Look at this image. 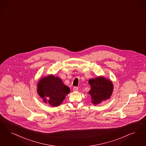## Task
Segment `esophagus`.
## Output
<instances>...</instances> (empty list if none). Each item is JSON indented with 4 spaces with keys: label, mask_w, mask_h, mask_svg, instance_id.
<instances>
[{
    "label": "esophagus",
    "mask_w": 146,
    "mask_h": 146,
    "mask_svg": "<svg viewBox=\"0 0 146 146\" xmlns=\"http://www.w3.org/2000/svg\"><path fill=\"white\" fill-rule=\"evenodd\" d=\"M73 91H77L78 90V88L76 86H74L73 88Z\"/></svg>",
    "instance_id": "esophagus-1"
}]
</instances>
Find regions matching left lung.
<instances>
[{"label":"left lung","instance_id":"obj_1","mask_svg":"<svg viewBox=\"0 0 146 146\" xmlns=\"http://www.w3.org/2000/svg\"><path fill=\"white\" fill-rule=\"evenodd\" d=\"M88 82L91 87L88 94L94 104H98L110 98L113 91V84L110 80L104 77H97L94 79H90Z\"/></svg>","mask_w":146,"mask_h":146}]
</instances>
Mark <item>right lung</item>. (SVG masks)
Here are the masks:
<instances>
[{
    "mask_svg": "<svg viewBox=\"0 0 146 146\" xmlns=\"http://www.w3.org/2000/svg\"><path fill=\"white\" fill-rule=\"evenodd\" d=\"M37 93L46 103L52 106L60 105L70 89L58 77L49 76L40 79L37 85Z\"/></svg>",
    "mask_w": 146,
    "mask_h": 146,
    "instance_id": "obj_1",
    "label": "right lung"
}]
</instances>
